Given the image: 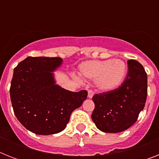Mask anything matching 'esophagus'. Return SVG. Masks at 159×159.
Masks as SVG:
<instances>
[{
  "label": "esophagus",
  "instance_id": "34e87169",
  "mask_svg": "<svg viewBox=\"0 0 159 159\" xmlns=\"http://www.w3.org/2000/svg\"><path fill=\"white\" fill-rule=\"evenodd\" d=\"M87 93H88V97L89 98H92L93 97V95H94V92L92 91V90H88L87 91Z\"/></svg>",
  "mask_w": 159,
  "mask_h": 159
}]
</instances>
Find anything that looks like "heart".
I'll use <instances>...</instances> for the list:
<instances>
[{
    "mask_svg": "<svg viewBox=\"0 0 159 159\" xmlns=\"http://www.w3.org/2000/svg\"><path fill=\"white\" fill-rule=\"evenodd\" d=\"M128 66L121 59L90 60L80 65V73L88 79L96 80L97 88L111 92L120 87L125 79ZM75 78H78L75 76Z\"/></svg>",
    "mask_w": 159,
    "mask_h": 159,
    "instance_id": "b5f03b06",
    "label": "heart"
}]
</instances>
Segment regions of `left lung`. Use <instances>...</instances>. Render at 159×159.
Listing matches in <instances>:
<instances>
[{
  "mask_svg": "<svg viewBox=\"0 0 159 159\" xmlns=\"http://www.w3.org/2000/svg\"><path fill=\"white\" fill-rule=\"evenodd\" d=\"M128 72L117 89L95 94L92 119L105 133H119L132 126L143 111L148 94L147 73L136 60L128 62Z\"/></svg>",
  "mask_w": 159,
  "mask_h": 159,
  "instance_id": "1",
  "label": "left lung"
}]
</instances>
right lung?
<instances>
[{
	"mask_svg": "<svg viewBox=\"0 0 159 159\" xmlns=\"http://www.w3.org/2000/svg\"><path fill=\"white\" fill-rule=\"evenodd\" d=\"M62 62L58 57H28L14 69L10 88L14 113L36 134L63 130L72 111L87 99L85 90L72 92L55 84L53 72Z\"/></svg>",
	"mask_w": 159,
	"mask_h": 159,
	"instance_id": "1",
	"label": "right lung"
}]
</instances>
